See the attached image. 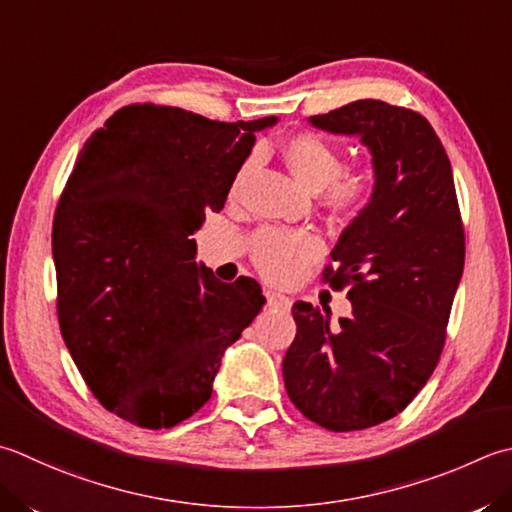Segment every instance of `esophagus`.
I'll use <instances>...</instances> for the list:
<instances>
[{"instance_id":"obj_1","label":"esophagus","mask_w":512,"mask_h":512,"mask_svg":"<svg viewBox=\"0 0 512 512\" xmlns=\"http://www.w3.org/2000/svg\"><path fill=\"white\" fill-rule=\"evenodd\" d=\"M266 299H268V306L288 308V297H286L284 293H275V290H266Z\"/></svg>"}]
</instances>
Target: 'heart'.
I'll list each match as a JSON object with an SVG mask.
<instances>
[{
	"label": "heart",
	"mask_w": 512,
	"mask_h": 512,
	"mask_svg": "<svg viewBox=\"0 0 512 512\" xmlns=\"http://www.w3.org/2000/svg\"><path fill=\"white\" fill-rule=\"evenodd\" d=\"M282 155L297 182L319 193V202L335 215L359 213L377 190L379 175L373 164L344 166L342 150L317 133H299L286 139ZM250 253L268 282L284 284L322 253V244L308 230L266 226L255 233Z\"/></svg>",
	"instance_id": "heart-1"
}]
</instances>
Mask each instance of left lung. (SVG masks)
<instances>
[{
    "label": "left lung",
    "instance_id": "left-lung-1",
    "mask_svg": "<svg viewBox=\"0 0 512 512\" xmlns=\"http://www.w3.org/2000/svg\"><path fill=\"white\" fill-rule=\"evenodd\" d=\"M310 124L359 135L379 182L333 248L324 282L348 288L353 315L293 306L284 357L290 402L335 433L377 426L413 402L433 375L464 273L466 237L448 155L424 115L359 99Z\"/></svg>",
    "mask_w": 512,
    "mask_h": 512
}]
</instances>
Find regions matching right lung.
<instances>
[{
	"label": "right lung",
	"instance_id": "right-lung-1",
	"mask_svg": "<svg viewBox=\"0 0 512 512\" xmlns=\"http://www.w3.org/2000/svg\"><path fill=\"white\" fill-rule=\"evenodd\" d=\"M277 117L215 122L175 106L119 108L79 150L53 222L57 317L86 386L139 428H173L210 395L224 350L266 304L224 284L190 235Z\"/></svg>",
	"mask_w": 512,
	"mask_h": 512
}]
</instances>
